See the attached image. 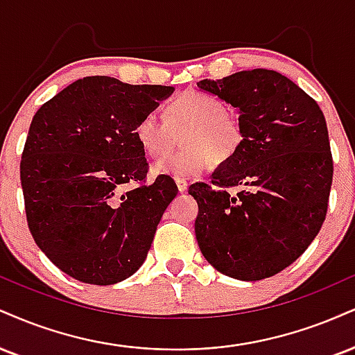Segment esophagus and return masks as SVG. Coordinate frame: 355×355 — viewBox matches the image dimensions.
<instances>
[{
	"mask_svg": "<svg viewBox=\"0 0 355 355\" xmlns=\"http://www.w3.org/2000/svg\"><path fill=\"white\" fill-rule=\"evenodd\" d=\"M175 183H177L178 191H185L187 189H189V183H187V180H183V178H177Z\"/></svg>",
	"mask_w": 355,
	"mask_h": 355,
	"instance_id": "34e87169",
	"label": "esophagus"
}]
</instances>
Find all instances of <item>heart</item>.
Masks as SVG:
<instances>
[{
    "mask_svg": "<svg viewBox=\"0 0 355 355\" xmlns=\"http://www.w3.org/2000/svg\"><path fill=\"white\" fill-rule=\"evenodd\" d=\"M183 131L186 134L182 133ZM182 136L185 148L153 165L157 175L191 178L211 164L223 165L236 155L245 140L241 122L228 112V104L203 91H185L164 105V121L144 114L135 122L134 135L148 157L165 155Z\"/></svg>",
    "mask_w": 355,
    "mask_h": 355,
    "instance_id": "b5f03b06",
    "label": "heart"
}]
</instances>
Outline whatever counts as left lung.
I'll return each mask as SVG.
<instances>
[{"label":"left lung","instance_id":"obj_1","mask_svg":"<svg viewBox=\"0 0 355 355\" xmlns=\"http://www.w3.org/2000/svg\"><path fill=\"white\" fill-rule=\"evenodd\" d=\"M240 110L241 148L189 193L198 203L195 234L207 261L223 275L258 281L296 261L318 236L331 193V144L313 97L276 71L203 79Z\"/></svg>","mask_w":355,"mask_h":355}]
</instances>
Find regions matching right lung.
Masks as SVG:
<instances>
[{
    "instance_id": "obj_1",
    "label": "right lung",
    "mask_w": 355,
    "mask_h": 355,
    "mask_svg": "<svg viewBox=\"0 0 355 355\" xmlns=\"http://www.w3.org/2000/svg\"><path fill=\"white\" fill-rule=\"evenodd\" d=\"M168 85L107 76L76 80L34 114L19 177L29 232L59 270L109 286L142 266L177 185L147 182L135 122L168 97ZM127 182L136 187L122 192Z\"/></svg>"
}]
</instances>
